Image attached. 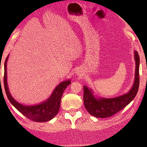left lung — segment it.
<instances>
[{"instance_id": "obj_1", "label": "left lung", "mask_w": 147, "mask_h": 147, "mask_svg": "<svg viewBox=\"0 0 147 147\" xmlns=\"http://www.w3.org/2000/svg\"><path fill=\"white\" fill-rule=\"evenodd\" d=\"M134 54L136 59L135 80L132 88L127 93L113 98H96L91 89L84 86V106L91 115L98 118L113 116L125 108L136 96L139 85V56L137 51H135Z\"/></svg>"}]
</instances>
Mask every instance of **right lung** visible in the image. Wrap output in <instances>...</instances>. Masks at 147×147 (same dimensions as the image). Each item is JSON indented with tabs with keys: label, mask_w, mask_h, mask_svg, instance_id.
Returning a JSON list of instances; mask_svg holds the SVG:
<instances>
[{
	"label": "right lung",
	"mask_w": 147,
	"mask_h": 147,
	"mask_svg": "<svg viewBox=\"0 0 147 147\" xmlns=\"http://www.w3.org/2000/svg\"><path fill=\"white\" fill-rule=\"evenodd\" d=\"M8 56L7 57L4 63V85L5 91L8 100L11 104L16 108L19 112L30 120L35 122H47L51 120L54 116L58 113L61 96L63 91L69 84L71 80L64 81L59 84L54 89L53 94L46 101L35 106H24L23 104L17 102L12 97L9 93L8 84H7V72L6 63Z\"/></svg>",
	"instance_id": "obj_1"
}]
</instances>
